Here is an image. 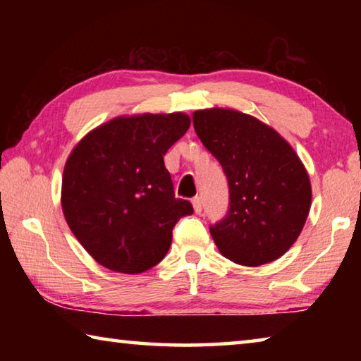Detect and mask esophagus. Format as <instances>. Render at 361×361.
Here are the masks:
<instances>
[{"label": "esophagus", "instance_id": "1", "mask_svg": "<svg viewBox=\"0 0 361 361\" xmlns=\"http://www.w3.org/2000/svg\"><path fill=\"white\" fill-rule=\"evenodd\" d=\"M192 207H194V212H195V213H202V209H204L202 197H199V195H195V197L192 199Z\"/></svg>", "mask_w": 361, "mask_h": 361}]
</instances>
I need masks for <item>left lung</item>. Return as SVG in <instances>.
I'll list each match as a JSON object with an SVG mask.
<instances>
[{
	"mask_svg": "<svg viewBox=\"0 0 361 361\" xmlns=\"http://www.w3.org/2000/svg\"><path fill=\"white\" fill-rule=\"evenodd\" d=\"M192 124L229 185V210L210 226L218 250L242 266L276 261L296 242L310 210L301 159L272 127L234 109H199Z\"/></svg>",
	"mask_w": 361,
	"mask_h": 361,
	"instance_id": "8db88e82",
	"label": "left lung"
}]
</instances>
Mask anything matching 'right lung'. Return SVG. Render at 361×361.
<instances>
[{"mask_svg": "<svg viewBox=\"0 0 361 361\" xmlns=\"http://www.w3.org/2000/svg\"><path fill=\"white\" fill-rule=\"evenodd\" d=\"M191 126L188 114L122 116L87 133L71 151L62 210L92 258L116 272L140 274L167 255L178 219L192 205L176 199L164 166Z\"/></svg>", "mask_w": 361, "mask_h": 361, "instance_id": "right-lung-1", "label": "right lung"}]
</instances>
